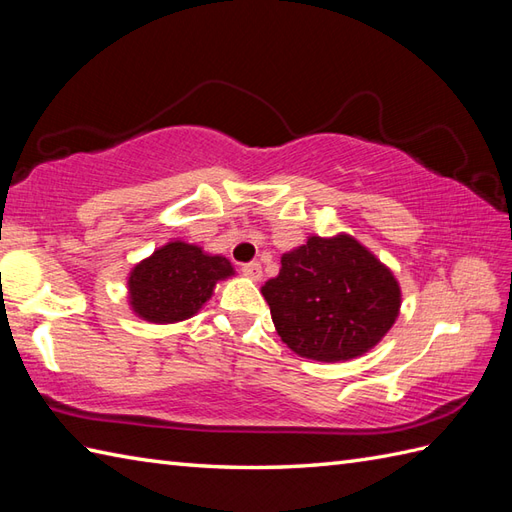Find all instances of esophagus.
I'll list each match as a JSON object with an SVG mask.
<instances>
[{
    "mask_svg": "<svg viewBox=\"0 0 512 512\" xmlns=\"http://www.w3.org/2000/svg\"><path fill=\"white\" fill-rule=\"evenodd\" d=\"M243 274L252 280H260L263 278V267H260V263H256V260H252V263L243 265Z\"/></svg>",
    "mask_w": 512,
    "mask_h": 512,
    "instance_id": "1",
    "label": "esophagus"
}]
</instances>
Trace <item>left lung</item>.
Instances as JSON below:
<instances>
[{"label":"left lung","mask_w":512,"mask_h":512,"mask_svg":"<svg viewBox=\"0 0 512 512\" xmlns=\"http://www.w3.org/2000/svg\"><path fill=\"white\" fill-rule=\"evenodd\" d=\"M263 295L282 342L315 361H348L377 346L401 309L392 271L355 238L309 236L282 254Z\"/></svg>","instance_id":"1"}]
</instances>
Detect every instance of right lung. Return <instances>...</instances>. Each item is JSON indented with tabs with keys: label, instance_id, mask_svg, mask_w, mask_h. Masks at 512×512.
I'll return each mask as SVG.
<instances>
[{
	"label": "right lung",
	"instance_id": "add662e5",
	"mask_svg": "<svg viewBox=\"0 0 512 512\" xmlns=\"http://www.w3.org/2000/svg\"><path fill=\"white\" fill-rule=\"evenodd\" d=\"M234 276L232 263L201 247L170 241L131 269L129 304L153 324L188 320L210 300L219 280Z\"/></svg>",
	"mask_w": 512,
	"mask_h": 512
}]
</instances>
